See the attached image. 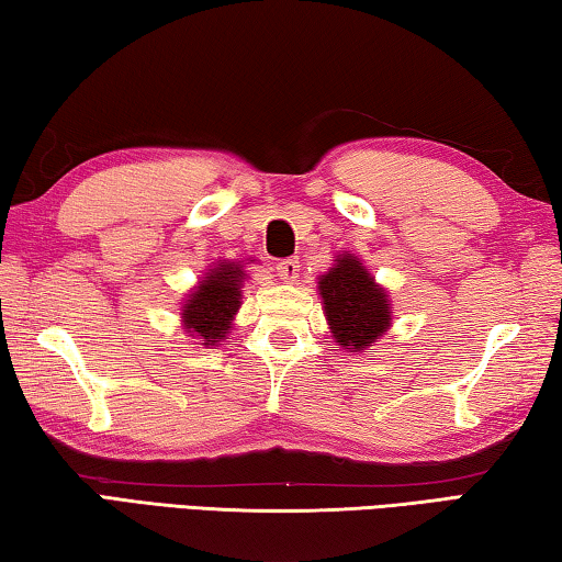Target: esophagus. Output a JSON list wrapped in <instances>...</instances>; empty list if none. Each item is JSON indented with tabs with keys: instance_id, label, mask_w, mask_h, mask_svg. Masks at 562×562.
Instances as JSON below:
<instances>
[{
	"instance_id": "34e87169",
	"label": "esophagus",
	"mask_w": 562,
	"mask_h": 562,
	"mask_svg": "<svg viewBox=\"0 0 562 562\" xmlns=\"http://www.w3.org/2000/svg\"><path fill=\"white\" fill-rule=\"evenodd\" d=\"M276 273H279L283 281H296L299 279V261L296 259H281L279 263H276Z\"/></svg>"
}]
</instances>
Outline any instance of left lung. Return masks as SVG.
Wrapping results in <instances>:
<instances>
[{
  "mask_svg": "<svg viewBox=\"0 0 562 562\" xmlns=\"http://www.w3.org/2000/svg\"><path fill=\"white\" fill-rule=\"evenodd\" d=\"M324 311L328 316L330 334L344 348L363 351L391 324L389 296L375 286L371 276L356 261V256H344L318 281Z\"/></svg>",
  "mask_w": 562,
  "mask_h": 562,
  "instance_id": "left-lung-1",
  "label": "left lung"
}]
</instances>
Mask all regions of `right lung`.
Wrapping results in <instances>:
<instances>
[{
  "instance_id": "add662e5",
  "label": "right lung",
  "mask_w": 562,
  "mask_h": 562,
  "mask_svg": "<svg viewBox=\"0 0 562 562\" xmlns=\"http://www.w3.org/2000/svg\"><path fill=\"white\" fill-rule=\"evenodd\" d=\"M241 281L244 269L236 263H218L206 273V281H201L199 289L183 303L181 318L191 336L204 338L206 346L226 338L238 303H241L238 301L241 299V291H238Z\"/></svg>"
}]
</instances>
